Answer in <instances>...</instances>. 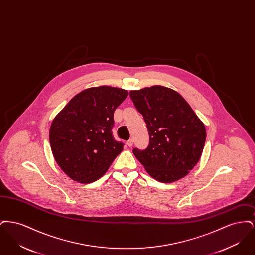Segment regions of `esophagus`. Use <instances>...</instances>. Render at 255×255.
Returning a JSON list of instances; mask_svg holds the SVG:
<instances>
[{"mask_svg":"<svg viewBox=\"0 0 255 255\" xmlns=\"http://www.w3.org/2000/svg\"><path fill=\"white\" fill-rule=\"evenodd\" d=\"M133 139H129L128 141H127V145L129 146V147H131V146L133 145Z\"/></svg>","mask_w":255,"mask_h":255,"instance_id":"1","label":"esophagus"}]
</instances>
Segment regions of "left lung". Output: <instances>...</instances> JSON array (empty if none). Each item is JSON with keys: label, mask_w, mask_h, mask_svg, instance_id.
Masks as SVG:
<instances>
[{"label": "left lung", "mask_w": 255, "mask_h": 255, "mask_svg": "<svg viewBox=\"0 0 255 255\" xmlns=\"http://www.w3.org/2000/svg\"><path fill=\"white\" fill-rule=\"evenodd\" d=\"M136 110L143 116L149 133L145 150L133 148V155L147 173L161 182L185 177L202 156L206 142L204 123L176 91L152 86L131 91Z\"/></svg>", "instance_id": "left-lung-1"}]
</instances>
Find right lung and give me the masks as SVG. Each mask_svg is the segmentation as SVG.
I'll list each match as a JSON object with an SVG mask.
<instances>
[{"label":"right lung","instance_id":"add662e5","mask_svg":"<svg viewBox=\"0 0 255 255\" xmlns=\"http://www.w3.org/2000/svg\"><path fill=\"white\" fill-rule=\"evenodd\" d=\"M126 90L100 86L73 97L51 122L49 143L61 169L73 181L101 178L123 150L115 140L114 112L128 97Z\"/></svg>","mask_w":255,"mask_h":255}]
</instances>
